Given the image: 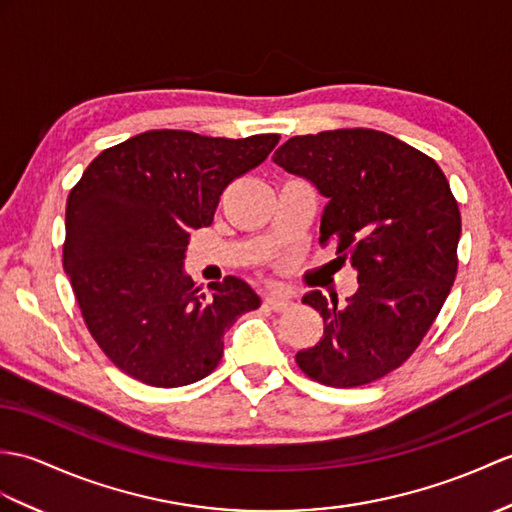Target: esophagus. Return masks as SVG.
<instances>
[{
	"mask_svg": "<svg viewBox=\"0 0 512 512\" xmlns=\"http://www.w3.org/2000/svg\"><path fill=\"white\" fill-rule=\"evenodd\" d=\"M264 305L270 307V310H275V312H285V310H290V307H292V299H290V296H285V294H268L264 299Z\"/></svg>",
	"mask_w": 512,
	"mask_h": 512,
	"instance_id": "34e87169",
	"label": "esophagus"
}]
</instances>
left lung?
<instances>
[{"mask_svg":"<svg viewBox=\"0 0 512 512\" xmlns=\"http://www.w3.org/2000/svg\"><path fill=\"white\" fill-rule=\"evenodd\" d=\"M272 161L327 198L320 244L336 242L360 283L344 305L320 290L303 296L325 331L296 364L334 388L382 379L419 347L456 279L460 211L443 170L373 128L292 137Z\"/></svg>","mask_w":512,"mask_h":512,"instance_id":"left-lung-1","label":"left lung"}]
</instances>
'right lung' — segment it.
Returning a JSON list of instances; mask_svg holds the SVG:
<instances>
[{
  "instance_id": "add662e5",
  "label": "right lung",
  "mask_w": 512,
  "mask_h": 512,
  "mask_svg": "<svg viewBox=\"0 0 512 512\" xmlns=\"http://www.w3.org/2000/svg\"><path fill=\"white\" fill-rule=\"evenodd\" d=\"M277 144L148 130L82 172L67 198L63 266L89 334L120 371L176 388L220 364L224 331L261 299L237 277L202 294L183 270L189 233L209 227L227 185Z\"/></svg>"
}]
</instances>
